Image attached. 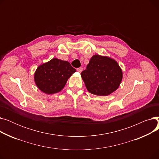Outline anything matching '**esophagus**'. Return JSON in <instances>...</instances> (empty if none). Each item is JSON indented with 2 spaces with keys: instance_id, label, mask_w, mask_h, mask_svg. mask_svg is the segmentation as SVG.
<instances>
[{
  "instance_id": "34e87169",
  "label": "esophagus",
  "mask_w": 159,
  "mask_h": 159,
  "mask_svg": "<svg viewBox=\"0 0 159 159\" xmlns=\"http://www.w3.org/2000/svg\"><path fill=\"white\" fill-rule=\"evenodd\" d=\"M77 71L78 72H79V73H81V72L82 71V68H77Z\"/></svg>"
}]
</instances>
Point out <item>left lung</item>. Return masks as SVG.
Segmentation results:
<instances>
[{"label": "left lung", "mask_w": 159, "mask_h": 159, "mask_svg": "<svg viewBox=\"0 0 159 159\" xmlns=\"http://www.w3.org/2000/svg\"><path fill=\"white\" fill-rule=\"evenodd\" d=\"M81 77L90 93L107 96L119 88L123 73L118 62L113 58L94 55L86 70L81 73Z\"/></svg>", "instance_id": "left-lung-1"}]
</instances>
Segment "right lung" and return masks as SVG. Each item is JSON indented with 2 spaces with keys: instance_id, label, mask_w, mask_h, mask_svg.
Instances as JSON below:
<instances>
[{
  "instance_id": "obj_1",
  "label": "right lung",
  "mask_w": 159,
  "mask_h": 159,
  "mask_svg": "<svg viewBox=\"0 0 159 159\" xmlns=\"http://www.w3.org/2000/svg\"><path fill=\"white\" fill-rule=\"evenodd\" d=\"M75 71L69 62L53 58L38 66L34 73V81L41 91L52 95L61 91Z\"/></svg>"
}]
</instances>
